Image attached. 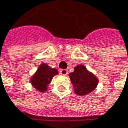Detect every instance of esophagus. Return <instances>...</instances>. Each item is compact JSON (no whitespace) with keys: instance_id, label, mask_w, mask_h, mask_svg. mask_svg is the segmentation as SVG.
<instances>
[{"instance_id":"esophagus-1","label":"esophagus","mask_w":128,"mask_h":128,"mask_svg":"<svg viewBox=\"0 0 128 128\" xmlns=\"http://www.w3.org/2000/svg\"><path fill=\"white\" fill-rule=\"evenodd\" d=\"M60 74L63 76H67L68 74V70H66V69H61L60 70Z\"/></svg>"}]
</instances>
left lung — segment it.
<instances>
[{
  "label": "left lung",
  "instance_id": "1",
  "mask_svg": "<svg viewBox=\"0 0 128 128\" xmlns=\"http://www.w3.org/2000/svg\"><path fill=\"white\" fill-rule=\"evenodd\" d=\"M74 92L80 96H85L93 92L98 84V79L95 75L88 70L83 65H77L74 71L69 74Z\"/></svg>",
  "mask_w": 128,
  "mask_h": 128
}]
</instances>
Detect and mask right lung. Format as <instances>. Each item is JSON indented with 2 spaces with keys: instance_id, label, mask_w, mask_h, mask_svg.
I'll list each match as a JSON object with an SVG mask.
<instances>
[{
  "instance_id": "add662e5",
  "label": "right lung",
  "mask_w": 128,
  "mask_h": 128,
  "mask_svg": "<svg viewBox=\"0 0 128 128\" xmlns=\"http://www.w3.org/2000/svg\"><path fill=\"white\" fill-rule=\"evenodd\" d=\"M58 74V70L50 68L43 63L39 66L35 74L30 77L32 86L40 92H45L48 89V86L51 82L53 76Z\"/></svg>"
}]
</instances>
